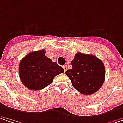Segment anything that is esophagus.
Listing matches in <instances>:
<instances>
[{
    "instance_id": "1",
    "label": "esophagus",
    "mask_w": 123,
    "mask_h": 123,
    "mask_svg": "<svg viewBox=\"0 0 123 123\" xmlns=\"http://www.w3.org/2000/svg\"><path fill=\"white\" fill-rule=\"evenodd\" d=\"M62 68H63V69H64V71H65V72L68 69V66H67V65H64Z\"/></svg>"
}]
</instances>
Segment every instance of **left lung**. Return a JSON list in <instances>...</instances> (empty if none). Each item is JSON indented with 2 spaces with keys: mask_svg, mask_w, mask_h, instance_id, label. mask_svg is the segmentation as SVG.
Here are the masks:
<instances>
[{
  "mask_svg": "<svg viewBox=\"0 0 123 123\" xmlns=\"http://www.w3.org/2000/svg\"><path fill=\"white\" fill-rule=\"evenodd\" d=\"M72 68L65 74L72 81L73 87L83 95L96 92L104 83L105 67L101 60L93 55L77 53L71 62Z\"/></svg>",
  "mask_w": 123,
  "mask_h": 123,
  "instance_id": "left-lung-1",
  "label": "left lung"
}]
</instances>
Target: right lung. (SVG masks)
Segmentation results:
<instances>
[{
	"instance_id": "obj_1",
	"label": "right lung",
	"mask_w": 123,
	"mask_h": 123,
	"mask_svg": "<svg viewBox=\"0 0 123 123\" xmlns=\"http://www.w3.org/2000/svg\"><path fill=\"white\" fill-rule=\"evenodd\" d=\"M19 76L22 83L30 90L44 88L53 82L54 77L64 72L56 62L45 55V50L32 51L19 63Z\"/></svg>"
}]
</instances>
